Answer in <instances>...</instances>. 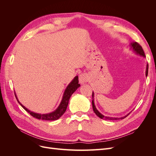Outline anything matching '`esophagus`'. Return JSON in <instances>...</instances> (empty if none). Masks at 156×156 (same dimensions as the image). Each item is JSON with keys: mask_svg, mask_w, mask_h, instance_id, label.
Masks as SVG:
<instances>
[{"mask_svg": "<svg viewBox=\"0 0 156 156\" xmlns=\"http://www.w3.org/2000/svg\"><path fill=\"white\" fill-rule=\"evenodd\" d=\"M86 80H87V77H86V75L84 73H81L79 75V83L80 84H84V83L86 82Z\"/></svg>", "mask_w": 156, "mask_h": 156, "instance_id": "34e87169", "label": "esophagus"}]
</instances>
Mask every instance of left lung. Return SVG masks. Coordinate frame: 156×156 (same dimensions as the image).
Returning <instances> with one entry per match:
<instances>
[{
	"label": "left lung",
	"instance_id": "obj_1",
	"mask_svg": "<svg viewBox=\"0 0 156 156\" xmlns=\"http://www.w3.org/2000/svg\"><path fill=\"white\" fill-rule=\"evenodd\" d=\"M129 47L130 49L133 50V52L136 54L139 55L141 56H143V57H145V55L144 53V51L141 47L137 42H131V44H129ZM148 64L146 65V77H147L148 75ZM94 92H92V108H93V111L94 112H95V114L99 117L101 119H104V120H120V119H125L126 117H127L128 116L130 113L129 112L128 114H127L126 116H122V117H112V116H104L103 115H102L101 113H100V112L98 111V110L96 108L95 104H94Z\"/></svg>",
	"mask_w": 156,
	"mask_h": 156
}]
</instances>
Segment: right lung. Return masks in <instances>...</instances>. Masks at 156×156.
I'll return each instance as SVG.
<instances>
[{
	"label": "right lung",
	"instance_id": "obj_1",
	"mask_svg": "<svg viewBox=\"0 0 156 156\" xmlns=\"http://www.w3.org/2000/svg\"><path fill=\"white\" fill-rule=\"evenodd\" d=\"M81 85H80V84H79L78 76H75L74 79L67 86L66 88L65 89L62 99V100H61V102L60 103V105H58V107H57V108H56V109L53 112L48 113V114H40V113L34 112L29 110L27 108H26L24 105H22L21 103L19 101L16 94V92H15V96L18 103H20V104L21 105V107L24 108L26 111L29 112V114L33 117H34L36 119H39V120L41 119L44 120H58L60 117L62 116V115L65 112V111H66V108H67L71 96L72 95V94L75 92V91Z\"/></svg>",
	"mask_w": 156,
	"mask_h": 156
}]
</instances>
